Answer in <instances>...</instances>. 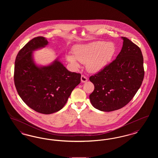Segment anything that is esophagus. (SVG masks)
I'll return each instance as SVG.
<instances>
[{
  "instance_id": "obj_1",
  "label": "esophagus",
  "mask_w": 158,
  "mask_h": 158,
  "mask_svg": "<svg viewBox=\"0 0 158 158\" xmlns=\"http://www.w3.org/2000/svg\"><path fill=\"white\" fill-rule=\"evenodd\" d=\"M87 81H88V78H87L85 76H81V82H86Z\"/></svg>"
}]
</instances>
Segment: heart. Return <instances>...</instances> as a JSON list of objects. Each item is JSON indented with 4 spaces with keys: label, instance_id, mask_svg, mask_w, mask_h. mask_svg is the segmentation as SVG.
I'll return each mask as SVG.
<instances>
[{
    "label": "heart",
    "instance_id": "heart-1",
    "mask_svg": "<svg viewBox=\"0 0 158 158\" xmlns=\"http://www.w3.org/2000/svg\"><path fill=\"white\" fill-rule=\"evenodd\" d=\"M74 56H66L68 61L75 68H79L77 60L86 63V69L92 73H97L107 66L115 55L116 47L112 42L95 41L86 44H78L73 48Z\"/></svg>",
    "mask_w": 158,
    "mask_h": 158
}]
</instances>
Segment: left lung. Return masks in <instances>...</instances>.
Instances as JSON below:
<instances>
[{"label": "left lung", "mask_w": 158, "mask_h": 158, "mask_svg": "<svg viewBox=\"0 0 158 158\" xmlns=\"http://www.w3.org/2000/svg\"><path fill=\"white\" fill-rule=\"evenodd\" d=\"M116 59L89 77L94 90L89 95L94 107L110 112L119 110L133 99L143 82L144 71L140 48L127 38Z\"/></svg>", "instance_id": "8db88e82"}]
</instances>
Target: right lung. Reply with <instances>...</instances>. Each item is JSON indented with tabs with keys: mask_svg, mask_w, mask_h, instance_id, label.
I'll return each instance as SVG.
<instances>
[{
	"mask_svg": "<svg viewBox=\"0 0 158 158\" xmlns=\"http://www.w3.org/2000/svg\"><path fill=\"white\" fill-rule=\"evenodd\" d=\"M48 43L43 37L32 39L18 53L14 70V83L19 97L31 109L44 114L63 108L81 77L80 73L69 71L58 59L48 66L35 64L32 52Z\"/></svg>",
	"mask_w": 158,
	"mask_h": 158,
	"instance_id": "add662e5",
	"label": "right lung"
}]
</instances>
